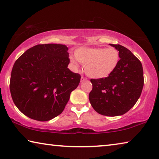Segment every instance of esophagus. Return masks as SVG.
Instances as JSON below:
<instances>
[{"mask_svg": "<svg viewBox=\"0 0 159 159\" xmlns=\"http://www.w3.org/2000/svg\"><path fill=\"white\" fill-rule=\"evenodd\" d=\"M85 80H86V79H85L84 77H81V79H80V82H84V81H85Z\"/></svg>", "mask_w": 159, "mask_h": 159, "instance_id": "1", "label": "esophagus"}]
</instances>
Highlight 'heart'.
Masks as SVG:
<instances>
[{
    "label": "heart",
    "instance_id": "1",
    "mask_svg": "<svg viewBox=\"0 0 159 159\" xmlns=\"http://www.w3.org/2000/svg\"><path fill=\"white\" fill-rule=\"evenodd\" d=\"M70 61L75 67L78 61L84 65L85 74L93 79L107 77L117 67L120 60L119 52L115 48L80 47L75 53Z\"/></svg>",
    "mask_w": 159,
    "mask_h": 159
}]
</instances>
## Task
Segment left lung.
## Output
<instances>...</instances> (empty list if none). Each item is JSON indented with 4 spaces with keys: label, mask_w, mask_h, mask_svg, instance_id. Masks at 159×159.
Wrapping results in <instances>:
<instances>
[{
    "label": "left lung",
    "mask_w": 159,
    "mask_h": 159,
    "mask_svg": "<svg viewBox=\"0 0 159 159\" xmlns=\"http://www.w3.org/2000/svg\"><path fill=\"white\" fill-rule=\"evenodd\" d=\"M119 52L120 61L115 69L106 78L91 79L89 93L92 107L100 115H122L137 102L143 86L142 63L127 48L110 44Z\"/></svg>",
    "instance_id": "obj_1"
}]
</instances>
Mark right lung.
<instances>
[{
	"label": "right lung",
	"instance_id": "obj_1",
	"mask_svg": "<svg viewBox=\"0 0 159 159\" xmlns=\"http://www.w3.org/2000/svg\"><path fill=\"white\" fill-rule=\"evenodd\" d=\"M68 49L64 44H38L15 62L10 90L15 105L27 117L44 122L64 110L80 80L67 68Z\"/></svg>",
	"mask_w": 159,
	"mask_h": 159
}]
</instances>
